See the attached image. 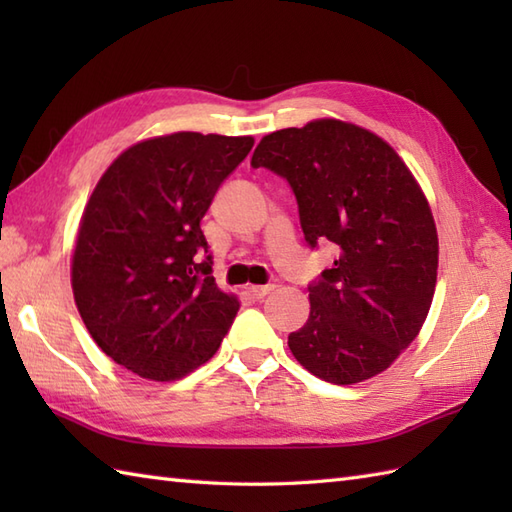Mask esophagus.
I'll return each mask as SVG.
<instances>
[{
    "mask_svg": "<svg viewBox=\"0 0 512 512\" xmlns=\"http://www.w3.org/2000/svg\"><path fill=\"white\" fill-rule=\"evenodd\" d=\"M250 295H253L255 299H264L270 290H273V286H248L246 288Z\"/></svg>",
    "mask_w": 512,
    "mask_h": 512,
    "instance_id": "obj_1",
    "label": "esophagus"
}]
</instances>
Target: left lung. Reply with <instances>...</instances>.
<instances>
[{"mask_svg": "<svg viewBox=\"0 0 512 512\" xmlns=\"http://www.w3.org/2000/svg\"><path fill=\"white\" fill-rule=\"evenodd\" d=\"M290 182L306 242L339 259L310 290L292 356L334 385H356L396 361L427 319L438 279V231L427 195L387 140L317 118L259 140L250 160Z\"/></svg>", "mask_w": 512, "mask_h": 512, "instance_id": "8db88e82", "label": "left lung"}]
</instances>
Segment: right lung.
Masks as SVG:
<instances>
[{
  "label": "right lung",
  "instance_id": "right-lung-1",
  "mask_svg": "<svg viewBox=\"0 0 512 512\" xmlns=\"http://www.w3.org/2000/svg\"><path fill=\"white\" fill-rule=\"evenodd\" d=\"M253 136L176 132L127 147L85 204L72 292L96 345L171 383L217 352L239 299L217 288L200 222Z\"/></svg>",
  "mask_w": 512,
  "mask_h": 512
}]
</instances>
